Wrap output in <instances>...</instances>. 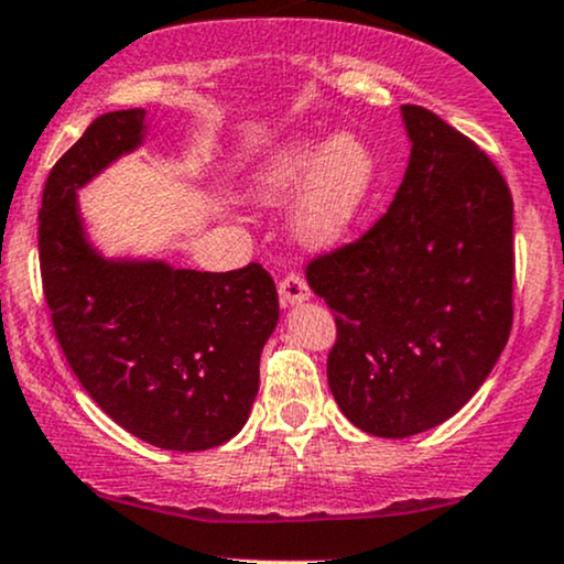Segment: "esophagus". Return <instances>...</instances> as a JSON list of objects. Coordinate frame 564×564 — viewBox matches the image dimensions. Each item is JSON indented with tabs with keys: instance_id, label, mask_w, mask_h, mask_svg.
Segmentation results:
<instances>
[{
	"instance_id": "1",
	"label": "esophagus",
	"mask_w": 564,
	"mask_h": 564,
	"mask_svg": "<svg viewBox=\"0 0 564 564\" xmlns=\"http://www.w3.org/2000/svg\"><path fill=\"white\" fill-rule=\"evenodd\" d=\"M311 290L306 276L301 271H288V274L280 280V301L282 306H295V303L308 301Z\"/></svg>"
}]
</instances>
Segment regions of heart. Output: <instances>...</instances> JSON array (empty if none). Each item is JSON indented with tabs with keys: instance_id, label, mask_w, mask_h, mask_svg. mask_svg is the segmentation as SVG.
I'll list each match as a JSON object with an SVG mask.
<instances>
[{
	"instance_id": "1",
	"label": "heart",
	"mask_w": 564,
	"mask_h": 564,
	"mask_svg": "<svg viewBox=\"0 0 564 564\" xmlns=\"http://www.w3.org/2000/svg\"><path fill=\"white\" fill-rule=\"evenodd\" d=\"M372 182L375 158L364 139L337 134L322 148L311 137L269 158L253 178V195L263 203H282L303 187L293 221L297 237L329 245L359 216Z\"/></svg>"
}]
</instances>
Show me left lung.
Here are the masks:
<instances>
[{
	"mask_svg": "<svg viewBox=\"0 0 564 564\" xmlns=\"http://www.w3.org/2000/svg\"><path fill=\"white\" fill-rule=\"evenodd\" d=\"M401 110L412 158L390 208L306 267L335 314L329 390L356 427L380 438L459 412L491 375L514 314L505 176L433 110Z\"/></svg>",
	"mask_w": 564,
	"mask_h": 564,
	"instance_id": "8db88e82",
	"label": "left lung"
}]
</instances>
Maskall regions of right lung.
Instances as JSON below:
<instances>
[{
	"label": "right lung",
	"mask_w": 564,
	"mask_h": 564,
	"mask_svg": "<svg viewBox=\"0 0 564 564\" xmlns=\"http://www.w3.org/2000/svg\"><path fill=\"white\" fill-rule=\"evenodd\" d=\"M142 129V108L105 112L52 165L39 210L42 288L59 348L97 406L152 446L205 452L248 420L280 301L256 261L216 274L105 261L89 248L76 189L134 150Z\"/></svg>",
	"instance_id": "add662e5"
}]
</instances>
